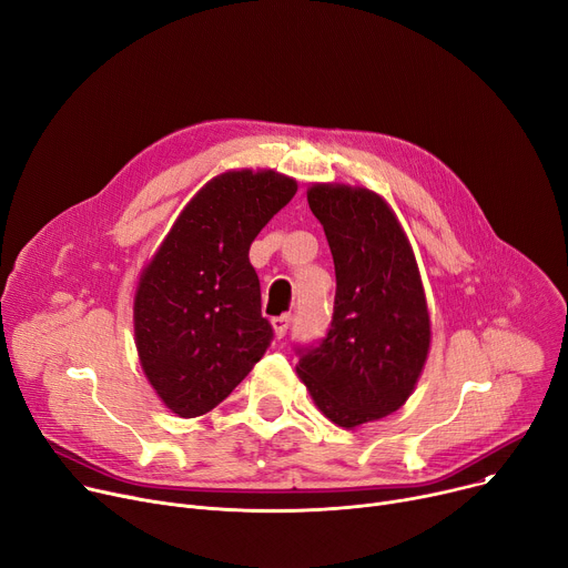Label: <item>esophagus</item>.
I'll return each instance as SVG.
<instances>
[{"instance_id": "34e87169", "label": "esophagus", "mask_w": 568, "mask_h": 568, "mask_svg": "<svg viewBox=\"0 0 568 568\" xmlns=\"http://www.w3.org/2000/svg\"><path fill=\"white\" fill-rule=\"evenodd\" d=\"M288 325H291V316H288V314H282V316H275V318H273V327H275V335H277V339L286 337Z\"/></svg>"}]
</instances>
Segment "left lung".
I'll return each mask as SVG.
<instances>
[{
  "mask_svg": "<svg viewBox=\"0 0 568 568\" xmlns=\"http://www.w3.org/2000/svg\"><path fill=\"white\" fill-rule=\"evenodd\" d=\"M307 202L335 258L325 337L297 344V376L321 413L355 428L402 408L426 362L430 321L417 263L394 213L364 187L314 185Z\"/></svg>",
  "mask_w": 568,
  "mask_h": 568,
  "instance_id": "left-lung-1",
  "label": "left lung"
}]
</instances>
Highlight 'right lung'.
I'll return each mask as SVG.
<instances>
[{
	"label": "right lung",
	"mask_w": 568,
	"mask_h": 568,
	"mask_svg": "<svg viewBox=\"0 0 568 568\" xmlns=\"http://www.w3.org/2000/svg\"><path fill=\"white\" fill-rule=\"evenodd\" d=\"M297 185L275 172H226L185 206L135 293L142 369L181 417L213 410L263 357L273 325L261 316L250 245Z\"/></svg>",
	"instance_id": "1"
}]
</instances>
